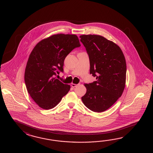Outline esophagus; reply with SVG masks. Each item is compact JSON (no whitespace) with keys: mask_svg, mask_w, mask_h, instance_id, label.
I'll return each mask as SVG.
<instances>
[{"mask_svg":"<svg viewBox=\"0 0 153 153\" xmlns=\"http://www.w3.org/2000/svg\"><path fill=\"white\" fill-rule=\"evenodd\" d=\"M79 84H72L71 85V86H72V88H75V87H76L78 85H79Z\"/></svg>","mask_w":153,"mask_h":153,"instance_id":"34e87169","label":"esophagus"}]
</instances>
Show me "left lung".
Listing matches in <instances>:
<instances>
[{
	"label": "left lung",
	"mask_w": 153,
	"mask_h": 153,
	"mask_svg": "<svg viewBox=\"0 0 153 153\" xmlns=\"http://www.w3.org/2000/svg\"><path fill=\"white\" fill-rule=\"evenodd\" d=\"M80 38L90 59V73L97 79L85 84L87 91L81 100L91 111L103 112L123 94L126 75L125 58L119 46L102 36L82 35Z\"/></svg>",
	"instance_id": "1"
}]
</instances>
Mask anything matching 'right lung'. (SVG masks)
Masks as SVG:
<instances>
[{"label":"right lung","instance_id":"add662e5","mask_svg":"<svg viewBox=\"0 0 153 153\" xmlns=\"http://www.w3.org/2000/svg\"><path fill=\"white\" fill-rule=\"evenodd\" d=\"M81 46L74 34H58L43 39L33 49L25 73L26 88L39 107L48 110L55 107L70 90L55 78L63 72L66 56Z\"/></svg>","mask_w":153,"mask_h":153}]
</instances>
